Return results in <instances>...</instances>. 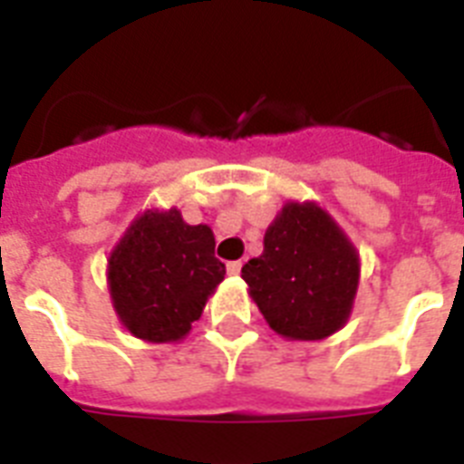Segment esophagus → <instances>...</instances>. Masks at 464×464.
Returning <instances> with one entry per match:
<instances>
[{
  "label": "esophagus",
  "mask_w": 464,
  "mask_h": 464,
  "mask_svg": "<svg viewBox=\"0 0 464 464\" xmlns=\"http://www.w3.org/2000/svg\"><path fill=\"white\" fill-rule=\"evenodd\" d=\"M240 267H243V262H240V260L228 262V265H226V269H228V275H233V276L240 275Z\"/></svg>",
  "instance_id": "obj_1"
}]
</instances>
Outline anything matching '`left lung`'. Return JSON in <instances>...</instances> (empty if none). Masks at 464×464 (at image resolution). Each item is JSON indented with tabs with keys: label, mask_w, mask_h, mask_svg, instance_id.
<instances>
[{
	"label": "left lung",
	"mask_w": 464,
	"mask_h": 464,
	"mask_svg": "<svg viewBox=\"0 0 464 464\" xmlns=\"http://www.w3.org/2000/svg\"><path fill=\"white\" fill-rule=\"evenodd\" d=\"M240 276L272 330L323 339L352 313L359 255L320 207L291 202L265 233V253L246 262Z\"/></svg>",
	"instance_id": "1"
}]
</instances>
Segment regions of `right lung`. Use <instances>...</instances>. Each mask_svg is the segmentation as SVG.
<instances>
[{"label": "right lung", "mask_w": 464, "mask_h": 464, "mask_svg": "<svg viewBox=\"0 0 464 464\" xmlns=\"http://www.w3.org/2000/svg\"><path fill=\"white\" fill-rule=\"evenodd\" d=\"M209 226L180 211H147L130 226L108 262L112 305L134 337L175 342L199 320L204 301L226 275Z\"/></svg>", "instance_id": "obj_1"}]
</instances>
